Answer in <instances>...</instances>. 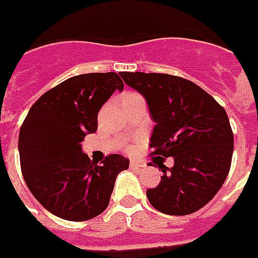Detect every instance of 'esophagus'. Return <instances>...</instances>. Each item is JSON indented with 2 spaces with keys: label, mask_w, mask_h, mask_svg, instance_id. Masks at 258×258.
Instances as JSON below:
<instances>
[{
  "label": "esophagus",
  "mask_w": 258,
  "mask_h": 258,
  "mask_svg": "<svg viewBox=\"0 0 258 258\" xmlns=\"http://www.w3.org/2000/svg\"><path fill=\"white\" fill-rule=\"evenodd\" d=\"M139 167H141V164L137 163V162H133V160H132V162H131V168H139Z\"/></svg>",
  "instance_id": "obj_1"
}]
</instances>
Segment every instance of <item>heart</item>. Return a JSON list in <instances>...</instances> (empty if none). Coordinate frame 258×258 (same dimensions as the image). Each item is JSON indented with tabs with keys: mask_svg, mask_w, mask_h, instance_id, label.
<instances>
[{
	"mask_svg": "<svg viewBox=\"0 0 258 258\" xmlns=\"http://www.w3.org/2000/svg\"><path fill=\"white\" fill-rule=\"evenodd\" d=\"M140 95H137L136 92H125L122 95V100H127V99H133V98H137Z\"/></svg>",
	"mask_w": 258,
	"mask_h": 258,
	"instance_id": "1",
	"label": "heart"
}]
</instances>
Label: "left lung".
Instances as JSON below:
<instances>
[{
  "label": "left lung",
  "mask_w": 258,
  "mask_h": 258,
  "mask_svg": "<svg viewBox=\"0 0 258 258\" xmlns=\"http://www.w3.org/2000/svg\"><path fill=\"white\" fill-rule=\"evenodd\" d=\"M148 103L156 125L151 155H159L163 177L147 190L151 205L166 215L193 214L208 204L226 181L234 151L227 113L193 81L166 73L121 72ZM173 156L171 169L163 164Z\"/></svg>",
  "instance_id": "obj_1"
}]
</instances>
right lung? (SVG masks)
<instances>
[{
  "mask_svg": "<svg viewBox=\"0 0 258 258\" xmlns=\"http://www.w3.org/2000/svg\"><path fill=\"white\" fill-rule=\"evenodd\" d=\"M115 72L73 76L44 92L20 127L19 154L27 186L58 218L83 222L107 208L115 178L129 167L122 155L100 164L83 154L81 141L98 129V113L114 91Z\"/></svg>",
  "mask_w": 258,
  "mask_h": 258,
  "instance_id": "add662e5",
  "label": "right lung"
}]
</instances>
